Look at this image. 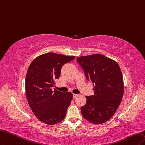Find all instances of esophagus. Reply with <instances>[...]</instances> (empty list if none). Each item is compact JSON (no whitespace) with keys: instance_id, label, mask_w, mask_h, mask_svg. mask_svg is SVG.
Here are the masks:
<instances>
[{"instance_id":"1","label":"esophagus","mask_w":145,"mask_h":145,"mask_svg":"<svg viewBox=\"0 0 145 145\" xmlns=\"http://www.w3.org/2000/svg\"><path fill=\"white\" fill-rule=\"evenodd\" d=\"M78 96V95H77V94H73V97L74 98H74H76Z\"/></svg>"}]
</instances>
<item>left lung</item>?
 <instances>
[{"mask_svg": "<svg viewBox=\"0 0 145 145\" xmlns=\"http://www.w3.org/2000/svg\"><path fill=\"white\" fill-rule=\"evenodd\" d=\"M76 60L94 86V95L86 96L81 114L93 123H104L114 114L122 99L124 85L120 68L114 60L101 54L82 56Z\"/></svg>", "mask_w": 145, "mask_h": 145, "instance_id": "obj_1", "label": "left lung"}]
</instances>
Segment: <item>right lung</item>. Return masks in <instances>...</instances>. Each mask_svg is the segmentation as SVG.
<instances>
[{"mask_svg": "<svg viewBox=\"0 0 145 145\" xmlns=\"http://www.w3.org/2000/svg\"><path fill=\"white\" fill-rule=\"evenodd\" d=\"M74 58V56L46 53L35 58L29 66L25 79L27 100L32 112L41 122L52 125L65 118L73 94L54 90L53 87L63 65Z\"/></svg>", "mask_w": 145, "mask_h": 145, "instance_id": "add662e5", "label": "right lung"}]
</instances>
